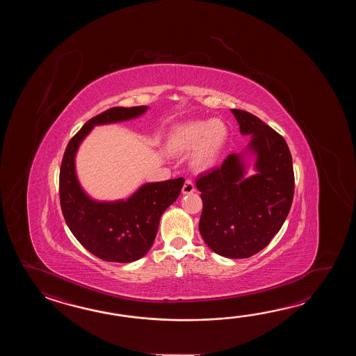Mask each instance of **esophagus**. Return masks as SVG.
<instances>
[{
	"label": "esophagus",
	"mask_w": 356,
	"mask_h": 356,
	"mask_svg": "<svg viewBox=\"0 0 356 356\" xmlns=\"http://www.w3.org/2000/svg\"><path fill=\"white\" fill-rule=\"evenodd\" d=\"M195 184L191 179H187L183 184V188H181V193L183 195H189V193H193L195 192Z\"/></svg>",
	"instance_id": "34e87169"
}]
</instances>
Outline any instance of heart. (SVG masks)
<instances>
[{
  "label": "heart",
  "mask_w": 356,
  "mask_h": 356,
  "mask_svg": "<svg viewBox=\"0 0 356 356\" xmlns=\"http://www.w3.org/2000/svg\"><path fill=\"white\" fill-rule=\"evenodd\" d=\"M227 138V124L221 120H197L181 123L172 129L167 147L173 154L192 152V165L197 169H207L219 158Z\"/></svg>",
  "instance_id": "1"
}]
</instances>
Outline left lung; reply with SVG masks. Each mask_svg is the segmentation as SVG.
Instances as JSON below:
<instances>
[{
  "instance_id": "left-lung-1",
  "label": "left lung",
  "mask_w": 356,
  "mask_h": 356,
  "mask_svg": "<svg viewBox=\"0 0 356 356\" xmlns=\"http://www.w3.org/2000/svg\"><path fill=\"white\" fill-rule=\"evenodd\" d=\"M257 173L245 178L244 154H230L221 167L197 178L204 209L200 233L222 257L248 258L279 233L294 197L293 159L284 137L258 117L232 109Z\"/></svg>"
}]
</instances>
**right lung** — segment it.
<instances>
[{
	"label": "right lung",
	"instance_id": "right-lung-1",
	"mask_svg": "<svg viewBox=\"0 0 356 356\" xmlns=\"http://www.w3.org/2000/svg\"><path fill=\"white\" fill-rule=\"evenodd\" d=\"M147 106H114L92 117L68 143L60 170V209L66 224L81 245L108 262L129 264L152 248L163 212L181 193L184 179L146 183L126 201L99 202L88 196L77 181L75 156L94 126L129 121Z\"/></svg>",
	"mask_w": 356,
	"mask_h": 356
}]
</instances>
